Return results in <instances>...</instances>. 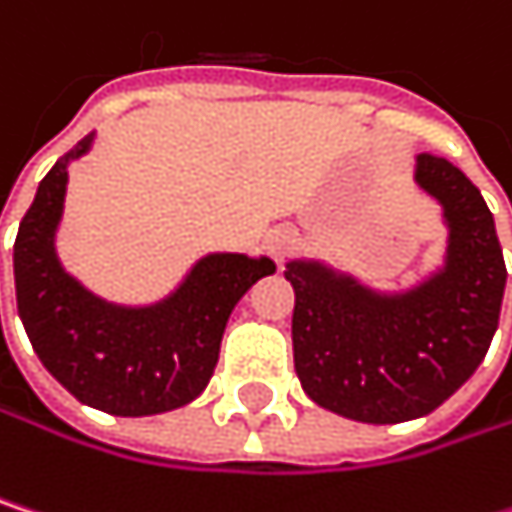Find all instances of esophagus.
<instances>
[{
    "label": "esophagus",
    "mask_w": 512,
    "mask_h": 512,
    "mask_svg": "<svg viewBox=\"0 0 512 512\" xmlns=\"http://www.w3.org/2000/svg\"><path fill=\"white\" fill-rule=\"evenodd\" d=\"M296 246H299V234L293 228H275V231L266 234V249L275 260H284L287 255H293Z\"/></svg>",
    "instance_id": "esophagus-1"
}]
</instances>
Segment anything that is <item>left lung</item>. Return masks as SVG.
Wrapping results in <instances>:
<instances>
[{"label": "left lung", "mask_w": 512, "mask_h": 512, "mask_svg": "<svg viewBox=\"0 0 512 512\" xmlns=\"http://www.w3.org/2000/svg\"><path fill=\"white\" fill-rule=\"evenodd\" d=\"M415 183L442 204L445 263L382 293L320 260H290L293 364L305 394L361 424L439 409L483 361L498 329L507 266L480 189L445 156L421 154Z\"/></svg>", "instance_id": "obj_1"}]
</instances>
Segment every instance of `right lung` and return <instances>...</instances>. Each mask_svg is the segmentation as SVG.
<instances>
[{"instance_id":"right-lung-1","label":"right lung","mask_w":512,"mask_h":512,"mask_svg":"<svg viewBox=\"0 0 512 512\" xmlns=\"http://www.w3.org/2000/svg\"><path fill=\"white\" fill-rule=\"evenodd\" d=\"M94 133L41 180L14 243L17 311L38 358L85 406L142 418L192 403L210 382L234 305L263 275L269 257H201L174 293L154 305H115L94 296L55 255L67 165L88 154Z\"/></svg>"}]
</instances>
